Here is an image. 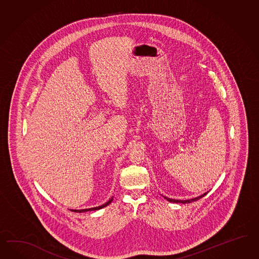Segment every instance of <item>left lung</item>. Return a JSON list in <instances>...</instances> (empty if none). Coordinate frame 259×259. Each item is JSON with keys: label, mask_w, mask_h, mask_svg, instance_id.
I'll return each instance as SVG.
<instances>
[{"label": "left lung", "mask_w": 259, "mask_h": 259, "mask_svg": "<svg viewBox=\"0 0 259 259\" xmlns=\"http://www.w3.org/2000/svg\"><path fill=\"white\" fill-rule=\"evenodd\" d=\"M206 195H207V193L203 194V195H201V196H197V197H195V198H191V199H187V200H179V199H172V198H168V197H166V196H164V199H166L167 201L173 202V203H183V204H186V203H191V202L196 201V200L200 199L201 197L206 196Z\"/></svg>", "instance_id": "obj_1"}]
</instances>
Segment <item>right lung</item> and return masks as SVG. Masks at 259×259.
<instances>
[{"instance_id": "right-lung-1", "label": "right lung", "mask_w": 259, "mask_h": 259, "mask_svg": "<svg viewBox=\"0 0 259 259\" xmlns=\"http://www.w3.org/2000/svg\"><path fill=\"white\" fill-rule=\"evenodd\" d=\"M113 200V196L107 202V203H105V204H103L101 206H98V207H95V208H83V209H71L72 211H75V212H85V211H90V210H96V209H100V208H105V207H107V205H109L111 202Z\"/></svg>"}]
</instances>
